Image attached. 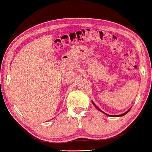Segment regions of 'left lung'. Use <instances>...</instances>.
I'll return each mask as SVG.
<instances>
[{
  "mask_svg": "<svg viewBox=\"0 0 152 152\" xmlns=\"http://www.w3.org/2000/svg\"><path fill=\"white\" fill-rule=\"evenodd\" d=\"M93 102V104H94L95 106H96V108H97V109L99 110H100L101 112H102L103 113H104V114H105V115H109V116H110V117H121V116H124V115H125L126 114H127V113H128L129 112V110H130V109H129L128 110H127V111H126V113H123V114H121V115H108V114H106V113H105L104 112H103L102 110H101L100 109H99V108L98 107V106H96V104H95L94 103V102Z\"/></svg>",
  "mask_w": 152,
  "mask_h": 152,
  "instance_id": "1",
  "label": "left lung"
}]
</instances>
